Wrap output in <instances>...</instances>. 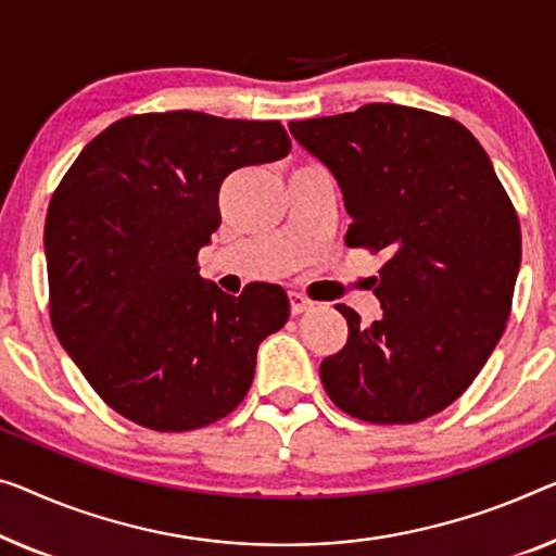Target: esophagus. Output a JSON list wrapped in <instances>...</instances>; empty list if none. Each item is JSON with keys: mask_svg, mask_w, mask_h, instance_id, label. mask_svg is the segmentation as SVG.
Masks as SVG:
<instances>
[{"mask_svg": "<svg viewBox=\"0 0 556 556\" xmlns=\"http://www.w3.org/2000/svg\"><path fill=\"white\" fill-rule=\"evenodd\" d=\"M312 306H314V302L306 300L304 294H300V292H289V309H292V314L309 312Z\"/></svg>", "mask_w": 556, "mask_h": 556, "instance_id": "1", "label": "esophagus"}]
</instances>
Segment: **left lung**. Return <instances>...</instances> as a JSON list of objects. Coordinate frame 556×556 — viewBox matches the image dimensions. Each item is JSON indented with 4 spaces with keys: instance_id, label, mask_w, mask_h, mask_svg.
<instances>
[{
    "instance_id": "obj_1",
    "label": "left lung",
    "mask_w": 556,
    "mask_h": 556,
    "mask_svg": "<svg viewBox=\"0 0 556 556\" xmlns=\"http://www.w3.org/2000/svg\"><path fill=\"white\" fill-rule=\"evenodd\" d=\"M352 217L346 247L384 252L382 317L350 325L319 367L329 400L375 425H412L457 400L507 327L521 231L490 156L467 127L402 104L289 122Z\"/></svg>"
}]
</instances>
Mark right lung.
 Wrapping results in <instances>:
<instances>
[{"label": "right lung", "mask_w": 556, "mask_h": 556, "mask_svg": "<svg viewBox=\"0 0 556 556\" xmlns=\"http://www.w3.org/2000/svg\"><path fill=\"white\" fill-rule=\"evenodd\" d=\"M289 152L279 122L135 114L89 142L45 225L54 334L114 412L156 432L212 425L250 392L262 339L285 327L279 285L239 296L199 277L227 174Z\"/></svg>", "instance_id": "add662e5"}]
</instances>
